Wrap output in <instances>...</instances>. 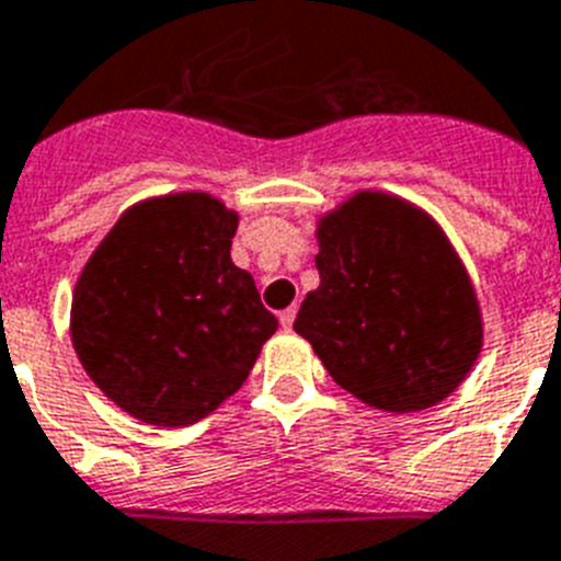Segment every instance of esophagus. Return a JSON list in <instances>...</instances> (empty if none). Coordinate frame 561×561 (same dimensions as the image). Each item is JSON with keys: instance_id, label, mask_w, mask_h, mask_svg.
I'll use <instances>...</instances> for the list:
<instances>
[{"instance_id": "esophagus-1", "label": "esophagus", "mask_w": 561, "mask_h": 561, "mask_svg": "<svg viewBox=\"0 0 561 561\" xmlns=\"http://www.w3.org/2000/svg\"><path fill=\"white\" fill-rule=\"evenodd\" d=\"M295 314H298V307L284 309V312H280V327H286V330H289L291 323H295Z\"/></svg>"}]
</instances>
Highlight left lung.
<instances>
[{"label": "left lung", "instance_id": "obj_1", "mask_svg": "<svg viewBox=\"0 0 561 561\" xmlns=\"http://www.w3.org/2000/svg\"><path fill=\"white\" fill-rule=\"evenodd\" d=\"M321 286L295 318L344 390L390 413L438 404L470 373L481 318L465 266L424 211L358 194L318 229Z\"/></svg>", "mask_w": 561, "mask_h": 561}]
</instances>
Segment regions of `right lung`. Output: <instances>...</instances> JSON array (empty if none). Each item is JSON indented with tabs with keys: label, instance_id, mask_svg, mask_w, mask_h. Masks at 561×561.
Instances as JSON below:
<instances>
[{
	"label": "right lung",
	"instance_id": "1",
	"mask_svg": "<svg viewBox=\"0 0 561 561\" xmlns=\"http://www.w3.org/2000/svg\"><path fill=\"white\" fill-rule=\"evenodd\" d=\"M238 217L208 194L128 208L80 275L73 350L134 419L186 427L240 390L277 318L231 263Z\"/></svg>",
	"mask_w": 561,
	"mask_h": 561
}]
</instances>
